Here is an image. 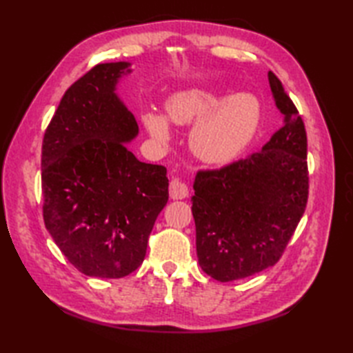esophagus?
Masks as SVG:
<instances>
[{
  "label": "esophagus",
  "mask_w": 353,
  "mask_h": 353,
  "mask_svg": "<svg viewBox=\"0 0 353 353\" xmlns=\"http://www.w3.org/2000/svg\"><path fill=\"white\" fill-rule=\"evenodd\" d=\"M188 186H186L183 182L177 181V179H172L170 182V197L174 200H182L185 197H188Z\"/></svg>",
  "instance_id": "34e87169"
}]
</instances>
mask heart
Returning a JSON list of instances; mask_svg holds the SVG:
<instances>
[{
    "instance_id": "1",
    "label": "heart",
    "mask_w": 353,
    "mask_h": 353,
    "mask_svg": "<svg viewBox=\"0 0 353 353\" xmlns=\"http://www.w3.org/2000/svg\"><path fill=\"white\" fill-rule=\"evenodd\" d=\"M224 97L211 89L190 88L171 95L167 118L172 124L186 125L203 117L191 134L194 153L208 163H226L249 144L259 123V106L250 95ZM145 129L159 142L168 141V124L163 117L148 112Z\"/></svg>"
}]
</instances>
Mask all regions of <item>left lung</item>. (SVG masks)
Masks as SVG:
<instances>
[{
  "label": "left lung",
  "instance_id": "8db88e82",
  "mask_svg": "<svg viewBox=\"0 0 353 353\" xmlns=\"http://www.w3.org/2000/svg\"><path fill=\"white\" fill-rule=\"evenodd\" d=\"M268 81L283 125L259 152L220 170H201L194 182L199 264L220 282L274 265L308 201L303 119L272 71Z\"/></svg>",
  "mask_w": 353,
  "mask_h": 353
}]
</instances>
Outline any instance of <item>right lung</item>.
<instances>
[{
  "label": "right lung",
  "instance_id": "obj_1",
  "mask_svg": "<svg viewBox=\"0 0 353 353\" xmlns=\"http://www.w3.org/2000/svg\"><path fill=\"white\" fill-rule=\"evenodd\" d=\"M129 62L95 65L68 88L42 142L45 228L86 276L118 279L145 258L168 201L167 168L127 148L138 123L119 100Z\"/></svg>",
  "mask_w": 353,
  "mask_h": 353
}]
</instances>
